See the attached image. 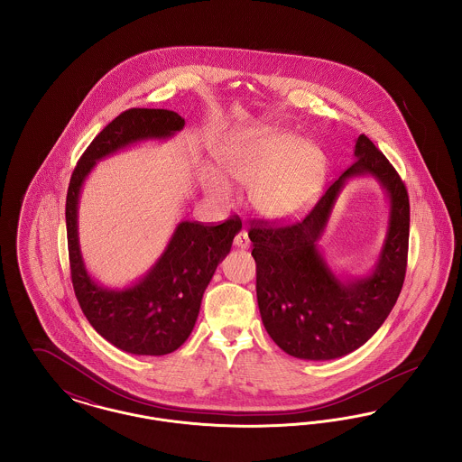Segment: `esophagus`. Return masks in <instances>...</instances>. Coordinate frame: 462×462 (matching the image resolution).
<instances>
[{
    "instance_id": "obj_1",
    "label": "esophagus",
    "mask_w": 462,
    "mask_h": 462,
    "mask_svg": "<svg viewBox=\"0 0 462 462\" xmlns=\"http://www.w3.org/2000/svg\"><path fill=\"white\" fill-rule=\"evenodd\" d=\"M234 244L237 245V247H241V249H247L249 247V237H247V232L245 230H241L237 236H236V239H234Z\"/></svg>"
}]
</instances>
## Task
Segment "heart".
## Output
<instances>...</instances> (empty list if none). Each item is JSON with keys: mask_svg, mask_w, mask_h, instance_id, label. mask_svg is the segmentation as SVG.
Returning a JSON list of instances; mask_svg holds the SVG:
<instances>
[{"mask_svg": "<svg viewBox=\"0 0 462 462\" xmlns=\"http://www.w3.org/2000/svg\"><path fill=\"white\" fill-rule=\"evenodd\" d=\"M223 174L251 187L254 209L268 220H291L303 213L320 192L326 155L320 147L300 142L296 134L262 130L218 151ZM199 180L208 196L232 198V187L215 168L202 166Z\"/></svg>", "mask_w": 462, "mask_h": 462, "instance_id": "1", "label": "heart"}]
</instances>
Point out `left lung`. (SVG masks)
Segmentation results:
<instances>
[{"instance_id": "obj_1", "label": "left lung", "mask_w": 462, "mask_h": 462, "mask_svg": "<svg viewBox=\"0 0 462 462\" xmlns=\"http://www.w3.org/2000/svg\"><path fill=\"white\" fill-rule=\"evenodd\" d=\"M364 174L374 175L389 194V232L374 273L341 282L331 273L316 242L346 180ZM409 223L407 189L365 134L356 138L355 162L303 220L289 225L251 221L258 307L264 329L275 345L296 358L330 360L369 341L395 307L403 286Z\"/></svg>"}]
</instances>
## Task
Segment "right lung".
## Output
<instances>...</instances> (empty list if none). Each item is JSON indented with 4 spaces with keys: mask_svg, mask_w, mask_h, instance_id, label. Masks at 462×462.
Masks as SVG:
<instances>
[{
    "mask_svg": "<svg viewBox=\"0 0 462 462\" xmlns=\"http://www.w3.org/2000/svg\"><path fill=\"white\" fill-rule=\"evenodd\" d=\"M185 119L173 110L128 109L98 133L79 157L67 189V247L70 279L93 329L110 345L133 355L178 350L196 326L202 294L232 241L239 217L220 225L181 221L161 258L143 279L126 289L97 284L87 272L78 239V200L95 162L140 140L170 138Z\"/></svg>",
    "mask_w": 462,
    "mask_h": 462,
    "instance_id": "obj_1",
    "label": "right lung"
}]
</instances>
